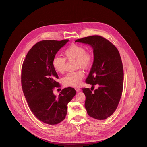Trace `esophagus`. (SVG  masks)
<instances>
[{"label": "esophagus", "instance_id": "1", "mask_svg": "<svg viewBox=\"0 0 147 147\" xmlns=\"http://www.w3.org/2000/svg\"><path fill=\"white\" fill-rule=\"evenodd\" d=\"M75 90H76V92H80L81 91V89L80 88L77 87V88H75Z\"/></svg>", "mask_w": 147, "mask_h": 147}]
</instances>
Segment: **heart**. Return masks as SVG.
<instances>
[{
    "instance_id": "1",
    "label": "heart",
    "mask_w": 147,
    "mask_h": 147,
    "mask_svg": "<svg viewBox=\"0 0 147 147\" xmlns=\"http://www.w3.org/2000/svg\"><path fill=\"white\" fill-rule=\"evenodd\" d=\"M64 57L56 56L52 61L53 69L59 74H63L65 71L66 59H76V67L84 69L88 68L93 61L92 55L86 52L84 47L77 45H73L67 48L64 52ZM84 76L85 74L82 70L69 72L63 77L62 82L66 86H78L81 84Z\"/></svg>"
}]
</instances>
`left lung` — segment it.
Wrapping results in <instances>:
<instances>
[{
	"label": "left lung",
	"instance_id": "8db88e82",
	"mask_svg": "<svg viewBox=\"0 0 147 147\" xmlns=\"http://www.w3.org/2000/svg\"><path fill=\"white\" fill-rule=\"evenodd\" d=\"M75 42L92 48L94 62L86 83L99 86L94 92L89 88L82 89L86 96L85 108L91 117L105 119L115 112L122 95L123 69L119 53L114 45L100 36L85 37Z\"/></svg>",
	"mask_w": 147,
	"mask_h": 147
}]
</instances>
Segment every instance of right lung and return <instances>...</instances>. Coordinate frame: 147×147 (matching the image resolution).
<instances>
[{
    "label": "right lung",
    "instance_id": "right-lung-1",
    "mask_svg": "<svg viewBox=\"0 0 147 147\" xmlns=\"http://www.w3.org/2000/svg\"><path fill=\"white\" fill-rule=\"evenodd\" d=\"M69 40H42L29 50L22 67V90L28 105L35 117L45 123L55 125L66 117L67 104L76 94L74 88L62 90L58 96L53 89L59 87L58 75L52 61L58 51Z\"/></svg>",
    "mask_w": 147,
    "mask_h": 147
}]
</instances>
